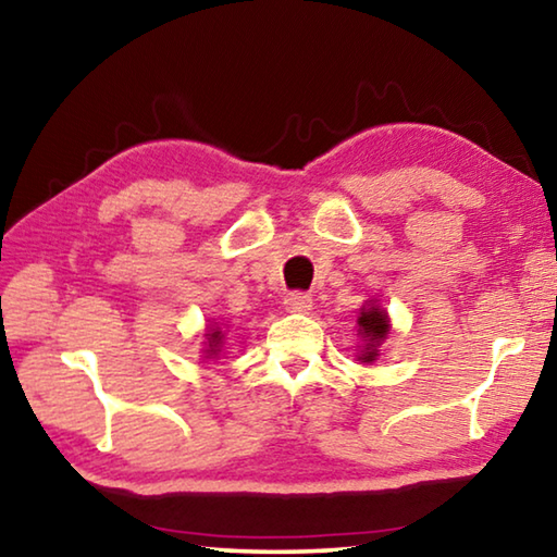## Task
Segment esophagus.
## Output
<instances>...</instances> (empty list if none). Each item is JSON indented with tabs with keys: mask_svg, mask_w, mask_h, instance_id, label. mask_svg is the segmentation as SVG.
I'll return each mask as SVG.
<instances>
[{
	"mask_svg": "<svg viewBox=\"0 0 557 557\" xmlns=\"http://www.w3.org/2000/svg\"><path fill=\"white\" fill-rule=\"evenodd\" d=\"M285 307L289 309V312H309L312 309V297L305 295V292H292V295H287L285 299Z\"/></svg>",
	"mask_w": 557,
	"mask_h": 557,
	"instance_id": "1",
	"label": "esophagus"
}]
</instances>
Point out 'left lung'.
<instances>
[{
	"label": "left lung",
	"instance_id": "1",
	"mask_svg": "<svg viewBox=\"0 0 557 557\" xmlns=\"http://www.w3.org/2000/svg\"><path fill=\"white\" fill-rule=\"evenodd\" d=\"M358 336H361V354H358V361L361 363H373L379 358V348L385 342V336L391 332V322L385 309L379 307V301L371 299L366 301V307H361L358 312Z\"/></svg>",
	"mask_w": 557,
	"mask_h": 557
}]
</instances>
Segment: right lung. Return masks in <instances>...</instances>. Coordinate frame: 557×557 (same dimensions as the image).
<instances>
[{"mask_svg":"<svg viewBox=\"0 0 557 557\" xmlns=\"http://www.w3.org/2000/svg\"><path fill=\"white\" fill-rule=\"evenodd\" d=\"M206 338H209V342H206V348H203L206 358L219 356V354H221V346H223V338H225L223 326H219V324L209 326V334H206Z\"/></svg>","mask_w":557,"mask_h":557,"instance_id":"1","label":"right lung"}]
</instances>
